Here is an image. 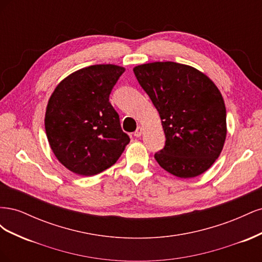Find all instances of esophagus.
I'll use <instances>...</instances> for the list:
<instances>
[{"mask_svg":"<svg viewBox=\"0 0 262 262\" xmlns=\"http://www.w3.org/2000/svg\"><path fill=\"white\" fill-rule=\"evenodd\" d=\"M142 133H143V128H142V126H138V129L134 132V137L140 138L142 136Z\"/></svg>","mask_w":262,"mask_h":262,"instance_id":"1","label":"esophagus"}]
</instances>
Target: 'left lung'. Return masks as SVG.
Instances as JSON below:
<instances>
[{
    "instance_id": "1",
    "label": "left lung",
    "mask_w": 262,
    "mask_h": 262,
    "mask_svg": "<svg viewBox=\"0 0 262 262\" xmlns=\"http://www.w3.org/2000/svg\"><path fill=\"white\" fill-rule=\"evenodd\" d=\"M142 89L160 114L166 143L154 157L179 178L207 171L226 139V108L209 76L176 62H152L133 68Z\"/></svg>"
}]
</instances>
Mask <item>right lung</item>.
<instances>
[{
  "label": "right lung",
  "mask_w": 262,
  "mask_h": 262,
  "mask_svg": "<svg viewBox=\"0 0 262 262\" xmlns=\"http://www.w3.org/2000/svg\"><path fill=\"white\" fill-rule=\"evenodd\" d=\"M124 71L116 64L83 68L63 78L51 94L45 115L47 138L57 160L77 175L104 171L129 144L109 102Z\"/></svg>",
  "instance_id": "add662e5"
}]
</instances>
